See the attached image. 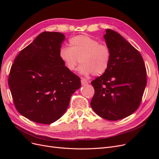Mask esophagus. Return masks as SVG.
<instances>
[{"label":"esophagus","mask_w":159,"mask_h":159,"mask_svg":"<svg viewBox=\"0 0 159 159\" xmlns=\"http://www.w3.org/2000/svg\"><path fill=\"white\" fill-rule=\"evenodd\" d=\"M81 85H85L86 84H88V82L87 80H85L84 78H81Z\"/></svg>","instance_id":"obj_1"}]
</instances>
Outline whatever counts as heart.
Returning <instances> with one entry per match:
<instances>
[{"mask_svg":"<svg viewBox=\"0 0 159 159\" xmlns=\"http://www.w3.org/2000/svg\"><path fill=\"white\" fill-rule=\"evenodd\" d=\"M69 45L59 51L60 58L69 71H75L80 60V72L85 76L102 75L108 69L111 52L107 44L88 36L78 35L70 38Z\"/></svg>","mask_w":159,"mask_h":159,"instance_id":"b5f03b06","label":"heart"}]
</instances>
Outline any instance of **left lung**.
Here are the masks:
<instances>
[{"instance_id":"obj_1","label":"left lung","mask_w":159,"mask_h":159,"mask_svg":"<svg viewBox=\"0 0 159 159\" xmlns=\"http://www.w3.org/2000/svg\"><path fill=\"white\" fill-rule=\"evenodd\" d=\"M111 52L110 65L91 81L95 90L91 106L99 116L117 121L133 113L141 104L147 85V70L136 48L113 30L104 35Z\"/></svg>"}]
</instances>
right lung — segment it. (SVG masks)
<instances>
[{
    "instance_id": "right-lung-1",
    "label": "right lung",
    "mask_w": 159,
    "mask_h": 159,
    "mask_svg": "<svg viewBox=\"0 0 159 159\" xmlns=\"http://www.w3.org/2000/svg\"><path fill=\"white\" fill-rule=\"evenodd\" d=\"M65 36L44 32L20 51L14 60L8 83L14 106L24 117L50 124L68 109L80 78L67 69L59 57Z\"/></svg>"
}]
</instances>
